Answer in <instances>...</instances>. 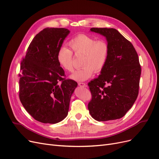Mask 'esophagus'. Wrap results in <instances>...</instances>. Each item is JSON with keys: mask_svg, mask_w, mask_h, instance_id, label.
<instances>
[{"mask_svg": "<svg viewBox=\"0 0 159 159\" xmlns=\"http://www.w3.org/2000/svg\"><path fill=\"white\" fill-rule=\"evenodd\" d=\"M78 85L81 88L86 87V84L85 83H78Z\"/></svg>", "mask_w": 159, "mask_h": 159, "instance_id": "34e87169", "label": "esophagus"}]
</instances>
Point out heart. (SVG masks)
I'll use <instances>...</instances> for the list:
<instances>
[{"label":"heart","instance_id":"1","mask_svg":"<svg viewBox=\"0 0 159 159\" xmlns=\"http://www.w3.org/2000/svg\"><path fill=\"white\" fill-rule=\"evenodd\" d=\"M69 45L76 55H83L81 65L82 68L74 71L70 78L77 81H84L90 78L93 71L99 72L106 64L109 55V46L103 40H97L86 34L76 36L69 42ZM57 61L61 68L67 71L74 69L73 54L67 47L58 49Z\"/></svg>","mask_w":159,"mask_h":159}]
</instances>
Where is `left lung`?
Here are the masks:
<instances>
[{
    "label": "left lung",
    "mask_w": 159,
    "mask_h": 159,
    "mask_svg": "<svg viewBox=\"0 0 159 159\" xmlns=\"http://www.w3.org/2000/svg\"><path fill=\"white\" fill-rule=\"evenodd\" d=\"M90 31L105 38L109 55L98 78L88 84L92 95L89 111L98 121L118 119L137 98L141 73L138 54L131 43L116 29L92 28Z\"/></svg>",
    "instance_id": "left-lung-1"
}]
</instances>
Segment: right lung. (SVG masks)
<instances>
[{
	"label": "right lung",
	"mask_w": 159,
	"mask_h": 159,
	"mask_svg": "<svg viewBox=\"0 0 159 159\" xmlns=\"http://www.w3.org/2000/svg\"><path fill=\"white\" fill-rule=\"evenodd\" d=\"M70 32L63 28H45L34 38L21 62L19 98L26 111L43 123L55 124L66 117L78 86L74 80H64L56 59Z\"/></svg>",
	"instance_id": "obj_1"
}]
</instances>
